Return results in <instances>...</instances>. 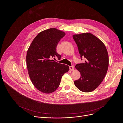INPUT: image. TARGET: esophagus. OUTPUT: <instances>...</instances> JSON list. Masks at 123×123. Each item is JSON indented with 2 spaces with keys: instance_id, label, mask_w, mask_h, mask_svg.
I'll use <instances>...</instances> for the list:
<instances>
[{
  "instance_id": "obj_1",
  "label": "esophagus",
  "mask_w": 123,
  "mask_h": 123,
  "mask_svg": "<svg viewBox=\"0 0 123 123\" xmlns=\"http://www.w3.org/2000/svg\"><path fill=\"white\" fill-rule=\"evenodd\" d=\"M69 69L70 70H73L74 69V65H71L69 66Z\"/></svg>"
}]
</instances>
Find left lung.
Here are the masks:
<instances>
[{"label":"left lung","mask_w":123,"mask_h":123,"mask_svg":"<svg viewBox=\"0 0 123 123\" xmlns=\"http://www.w3.org/2000/svg\"><path fill=\"white\" fill-rule=\"evenodd\" d=\"M73 39L81 57L85 61L77 64L76 68L81 73L79 79L74 81L76 87L84 92L97 88L105 78L109 66V56L106 46L94 35H74Z\"/></svg>","instance_id":"left-lung-1"}]
</instances>
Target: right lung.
I'll use <instances>...</instances> for the list:
<instances>
[{
	"mask_svg": "<svg viewBox=\"0 0 123 123\" xmlns=\"http://www.w3.org/2000/svg\"><path fill=\"white\" fill-rule=\"evenodd\" d=\"M64 32L52 28L39 33L27 51L26 64L29 77L34 86L40 91L49 94L59 86L62 77L69 70V66L52 60L61 56L56 48Z\"/></svg>",
	"mask_w": 123,
	"mask_h": 123,
	"instance_id": "1",
	"label": "right lung"
}]
</instances>
